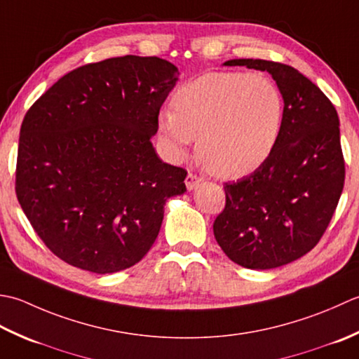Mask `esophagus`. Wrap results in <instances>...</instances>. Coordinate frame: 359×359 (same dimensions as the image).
Listing matches in <instances>:
<instances>
[{
	"mask_svg": "<svg viewBox=\"0 0 359 359\" xmlns=\"http://www.w3.org/2000/svg\"><path fill=\"white\" fill-rule=\"evenodd\" d=\"M200 178H196V175L194 173H187L186 177V187L187 190H194L196 187V184H200Z\"/></svg>",
	"mask_w": 359,
	"mask_h": 359,
	"instance_id": "34e87169",
	"label": "esophagus"
}]
</instances>
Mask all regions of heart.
Returning a JSON list of instances; mask_svg holds the SVG:
<instances>
[{"label":"heart","mask_w":359,"mask_h":359,"mask_svg":"<svg viewBox=\"0 0 359 359\" xmlns=\"http://www.w3.org/2000/svg\"><path fill=\"white\" fill-rule=\"evenodd\" d=\"M172 107L158 118L165 149L181 159L198 139L204 167L228 180L259 169L283 126L280 88L262 72H208L180 86Z\"/></svg>","instance_id":"heart-1"}]
</instances>
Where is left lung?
Here are the masks:
<instances>
[{
	"label": "left lung",
	"mask_w": 359,
	"mask_h": 359,
	"mask_svg": "<svg viewBox=\"0 0 359 359\" xmlns=\"http://www.w3.org/2000/svg\"><path fill=\"white\" fill-rule=\"evenodd\" d=\"M223 65L271 74L285 113L271 156L248 177L224 184L226 206L215 218L214 236L240 266L287 265L318 245L338 206L346 178L338 113L311 80L288 65L259 58Z\"/></svg>",
	"instance_id": "left-lung-1"
}]
</instances>
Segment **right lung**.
<instances>
[{
    "instance_id": "right-lung-1",
    "label": "right lung",
    "mask_w": 359,
    "mask_h": 359,
    "mask_svg": "<svg viewBox=\"0 0 359 359\" xmlns=\"http://www.w3.org/2000/svg\"><path fill=\"white\" fill-rule=\"evenodd\" d=\"M178 76L159 57L107 58L68 72L29 108L17 198L63 262L111 274L155 243L165 201L186 192L187 172L163 163L151 144Z\"/></svg>"
}]
</instances>
